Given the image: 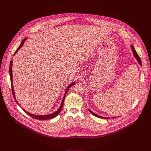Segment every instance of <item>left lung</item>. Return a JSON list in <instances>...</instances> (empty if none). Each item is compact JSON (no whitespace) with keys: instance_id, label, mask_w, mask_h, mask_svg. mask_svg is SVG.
<instances>
[{"instance_id":"obj_1","label":"left lung","mask_w":151,"mask_h":151,"mask_svg":"<svg viewBox=\"0 0 151 151\" xmlns=\"http://www.w3.org/2000/svg\"><path fill=\"white\" fill-rule=\"evenodd\" d=\"M131 47H132V51H133V55H134V57H135V58L137 60V62L139 63V64H140V65L142 66V61H141V60H140V58L139 57V55L137 54V53L136 52V50H135V49H134V47L133 46V45H131ZM89 110V111H90V112L92 114V115H94L95 116H96V117H98V118H102V119H109V118H108V117H103V116H100V115H97L96 114H95V113H94L93 112H92L90 109H88ZM119 117V116H118ZM113 118H116V117H112Z\"/></svg>"}]
</instances>
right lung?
I'll list each match as a JSON object with an SVG mask.
<instances>
[{
    "instance_id": "right-lung-1",
    "label": "right lung",
    "mask_w": 151,
    "mask_h": 151,
    "mask_svg": "<svg viewBox=\"0 0 151 151\" xmlns=\"http://www.w3.org/2000/svg\"><path fill=\"white\" fill-rule=\"evenodd\" d=\"M27 37L26 38H24L23 40H22V42H21V43L20 44V45H19V46L18 47V48L17 49V50L15 51V53H14V55L17 52V51L21 48V47H22V46L23 45V44H24V42L27 40ZM12 60H11V63H10V66H9V75H10V78H11V87H12V95H13V96H14V99H15V101H16V103H17V104L19 106H19V103H18V101L17 100V99H16V98H15V93H14V87H13V82H12ZM75 82H72V83H71L70 85H68V87H67V88H66V91H65V93H64V97H63V100H62V101H61V105H60V107L59 108L55 111V112H53L52 114H48V115H34V114H30L29 112H27L25 109H22L26 114H27L29 116H30L31 117H32V118H35V119H39V120H47V119H52V118H55V116H57L58 114H59V113L60 112V111H61V109L63 108V103H64V99H65V97H66V93H68V90H69V89L72 87V86H73V85H75ZM21 107V106H20Z\"/></svg>"
}]
</instances>
